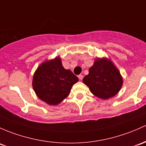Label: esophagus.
I'll use <instances>...</instances> for the list:
<instances>
[{
    "label": "esophagus",
    "mask_w": 146,
    "mask_h": 146,
    "mask_svg": "<svg viewBox=\"0 0 146 146\" xmlns=\"http://www.w3.org/2000/svg\"><path fill=\"white\" fill-rule=\"evenodd\" d=\"M78 78H79L80 80H82V78H83V76H82V75H79V76H78Z\"/></svg>",
    "instance_id": "1"
}]
</instances>
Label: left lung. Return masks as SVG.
<instances>
[{
    "label": "left lung",
    "mask_w": 146,
    "mask_h": 146,
    "mask_svg": "<svg viewBox=\"0 0 146 146\" xmlns=\"http://www.w3.org/2000/svg\"><path fill=\"white\" fill-rule=\"evenodd\" d=\"M82 82L96 97L107 100L119 92L123 78L113 61L106 57L96 58Z\"/></svg>",
    "instance_id": "left-lung-1"
}]
</instances>
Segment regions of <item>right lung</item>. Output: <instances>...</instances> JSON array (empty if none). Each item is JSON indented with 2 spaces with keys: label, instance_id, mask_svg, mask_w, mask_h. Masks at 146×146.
<instances>
[{
  "label": "right lung",
  "instance_id": "1",
  "mask_svg": "<svg viewBox=\"0 0 146 146\" xmlns=\"http://www.w3.org/2000/svg\"><path fill=\"white\" fill-rule=\"evenodd\" d=\"M78 78L64 68L61 57L41 63L33 74L32 86L36 96L48 105L56 106L68 96Z\"/></svg>",
  "mask_w": 146,
  "mask_h": 146
}]
</instances>
